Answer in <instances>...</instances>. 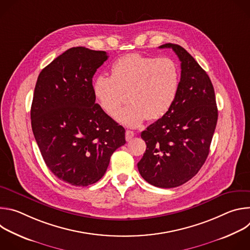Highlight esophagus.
Listing matches in <instances>:
<instances>
[{"label":"esophagus","instance_id":"34e87169","mask_svg":"<svg viewBox=\"0 0 250 250\" xmlns=\"http://www.w3.org/2000/svg\"><path fill=\"white\" fill-rule=\"evenodd\" d=\"M133 136H134V132L133 131H131V130H126L125 131V139H126V141H130Z\"/></svg>","mask_w":250,"mask_h":250}]
</instances>
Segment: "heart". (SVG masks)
I'll return each mask as SVG.
<instances>
[{
    "label": "heart",
    "mask_w": 250,
    "mask_h": 250,
    "mask_svg": "<svg viewBox=\"0 0 250 250\" xmlns=\"http://www.w3.org/2000/svg\"><path fill=\"white\" fill-rule=\"evenodd\" d=\"M180 86V70L169 57L129 53L111 66V77L98 76L92 90L101 109L114 117L128 94L131 104L116 119L129 126H139L146 119L164 117L176 100Z\"/></svg>",
    "instance_id": "obj_1"
}]
</instances>
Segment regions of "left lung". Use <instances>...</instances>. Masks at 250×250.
I'll return each mask as SVG.
<instances>
[{
	"label": "left lung",
	"mask_w": 250,
	"mask_h": 250,
	"mask_svg": "<svg viewBox=\"0 0 250 250\" xmlns=\"http://www.w3.org/2000/svg\"><path fill=\"white\" fill-rule=\"evenodd\" d=\"M172 48L181 61L179 91L169 112L141 132L146 150L137 163L149 184L174 188L188 182L204 165L218 122L215 90L206 71L182 46Z\"/></svg>",
	"instance_id": "left-lung-1"
}]
</instances>
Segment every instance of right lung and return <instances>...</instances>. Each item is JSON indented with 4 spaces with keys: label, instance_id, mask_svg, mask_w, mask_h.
Masks as SVG:
<instances>
[{
    "label": "right lung",
    "instance_id": "add662e5",
    "mask_svg": "<svg viewBox=\"0 0 250 250\" xmlns=\"http://www.w3.org/2000/svg\"><path fill=\"white\" fill-rule=\"evenodd\" d=\"M105 51L72 47L42 69L30 119L48 169L61 181L85 187L99 181L125 130L95 103L92 84Z\"/></svg>",
    "mask_w": 250,
    "mask_h": 250
}]
</instances>
